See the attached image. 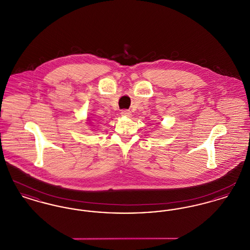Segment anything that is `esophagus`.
Returning a JSON list of instances; mask_svg holds the SVG:
<instances>
[{
	"mask_svg": "<svg viewBox=\"0 0 250 250\" xmlns=\"http://www.w3.org/2000/svg\"><path fill=\"white\" fill-rule=\"evenodd\" d=\"M121 114H122L123 116H126V117H130L131 116V112L129 110H127V109H123V110L121 111Z\"/></svg>",
	"mask_w": 250,
	"mask_h": 250,
	"instance_id": "1",
	"label": "esophagus"
}]
</instances>
